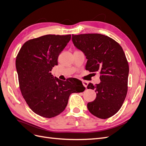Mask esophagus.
Wrapping results in <instances>:
<instances>
[{"mask_svg":"<svg viewBox=\"0 0 146 146\" xmlns=\"http://www.w3.org/2000/svg\"><path fill=\"white\" fill-rule=\"evenodd\" d=\"M82 84H83L85 88L87 87V85H88V82L87 81H86V80H83Z\"/></svg>","mask_w":146,"mask_h":146,"instance_id":"1","label":"esophagus"}]
</instances>
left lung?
Here are the masks:
<instances>
[{
  "label": "left lung",
  "mask_w": 146,
  "mask_h": 146,
  "mask_svg": "<svg viewBox=\"0 0 146 146\" xmlns=\"http://www.w3.org/2000/svg\"><path fill=\"white\" fill-rule=\"evenodd\" d=\"M72 41L88 59L86 70L100 74V84L87 86L95 90L97 95L87 104L89 111L102 119L113 116L121 108L127 92L129 64L122 47L100 34H73Z\"/></svg>",
  "instance_id": "obj_1"
}]
</instances>
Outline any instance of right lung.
Listing matches in <instances>:
<instances>
[{"label": "right lung", "instance_id": "obj_1", "mask_svg": "<svg viewBox=\"0 0 146 146\" xmlns=\"http://www.w3.org/2000/svg\"><path fill=\"white\" fill-rule=\"evenodd\" d=\"M71 35H46L25 42L16 57L19 87L24 99L35 114L45 118L59 115L67 105L70 95L83 92L82 82L54 78L52 68Z\"/></svg>", "mask_w": 146, "mask_h": 146}]
</instances>
